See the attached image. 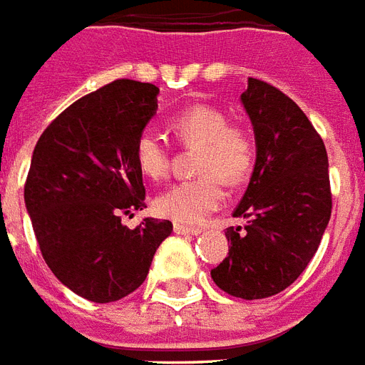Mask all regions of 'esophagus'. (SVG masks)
Segmentation results:
<instances>
[{"label":"esophagus","instance_id":"34e87169","mask_svg":"<svg viewBox=\"0 0 365 365\" xmlns=\"http://www.w3.org/2000/svg\"><path fill=\"white\" fill-rule=\"evenodd\" d=\"M174 232L175 234H187V236H199L203 228H197V226H185V224H174Z\"/></svg>","mask_w":365,"mask_h":365}]
</instances>
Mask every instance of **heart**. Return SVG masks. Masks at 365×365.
Segmentation results:
<instances>
[{
  "instance_id": "1",
  "label": "heart",
  "mask_w": 365,
  "mask_h": 365,
  "mask_svg": "<svg viewBox=\"0 0 365 365\" xmlns=\"http://www.w3.org/2000/svg\"><path fill=\"white\" fill-rule=\"evenodd\" d=\"M168 128L183 147H199L193 180H183L155 199L156 215L175 222H203L224 201V183L237 185L255 164V141L245 128L228 123L220 108L197 104L172 115ZM133 162L147 180H162L170 170V147L160 135L141 131L133 145Z\"/></svg>"
}]
</instances>
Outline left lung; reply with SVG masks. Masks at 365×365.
<instances>
[{
	"instance_id": "8db88e82",
	"label": "left lung",
	"mask_w": 365,
	"mask_h": 365,
	"mask_svg": "<svg viewBox=\"0 0 365 365\" xmlns=\"http://www.w3.org/2000/svg\"><path fill=\"white\" fill-rule=\"evenodd\" d=\"M242 102L257 147L250 185L234 210L247 224L226 228L228 257L210 277L230 296L261 299L304 272L329 224L333 197L323 139L298 104L253 77Z\"/></svg>"
}]
</instances>
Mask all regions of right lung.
<instances>
[{
	"mask_svg": "<svg viewBox=\"0 0 365 365\" xmlns=\"http://www.w3.org/2000/svg\"><path fill=\"white\" fill-rule=\"evenodd\" d=\"M158 88L118 79L66 108L40 135L24 183V205L46 265L61 284L96 304L125 298L145 282L170 220L143 210L145 185L133 145L156 114Z\"/></svg>",
	"mask_w": 365,
	"mask_h": 365,
	"instance_id": "right-lung-1",
	"label": "right lung"
}]
</instances>
